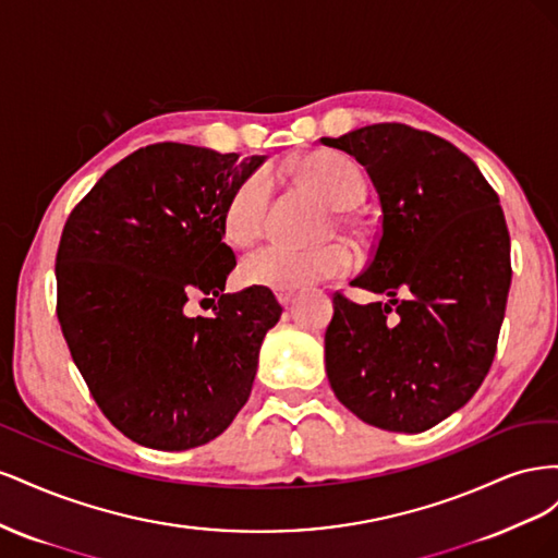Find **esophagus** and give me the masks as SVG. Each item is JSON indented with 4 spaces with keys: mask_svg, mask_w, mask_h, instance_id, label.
Listing matches in <instances>:
<instances>
[{
    "mask_svg": "<svg viewBox=\"0 0 558 558\" xmlns=\"http://www.w3.org/2000/svg\"><path fill=\"white\" fill-rule=\"evenodd\" d=\"M293 295H295L293 291H277V300L281 302V305H283V307H289V305H291V300H293Z\"/></svg>",
    "mask_w": 558,
    "mask_h": 558,
    "instance_id": "esophagus-1",
    "label": "esophagus"
}]
</instances>
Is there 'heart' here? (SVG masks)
<instances>
[{"mask_svg":"<svg viewBox=\"0 0 558 558\" xmlns=\"http://www.w3.org/2000/svg\"><path fill=\"white\" fill-rule=\"evenodd\" d=\"M295 172L302 183L310 185L335 209L359 207L367 195L363 170L342 154H312L298 162ZM272 193L275 181L267 170L253 172L238 183L223 209V232L232 244L246 246L260 238ZM351 265L353 256L344 244L293 248L275 242L248 253L240 265V277L248 286L291 291L340 277L349 272Z\"/></svg>","mask_w":558,"mask_h":558,"instance_id":"heart-1","label":"heart"}]
</instances>
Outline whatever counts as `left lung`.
Segmentation results:
<instances>
[{
	"label": "left lung",
	"mask_w": 558,
	"mask_h": 558,
	"mask_svg": "<svg viewBox=\"0 0 558 558\" xmlns=\"http://www.w3.org/2000/svg\"><path fill=\"white\" fill-rule=\"evenodd\" d=\"M318 142L373 179L379 234L351 286L391 298L356 305L332 295L328 381L365 424L424 433L477 393L496 356L512 281L498 195L463 150L410 125Z\"/></svg>",
	"instance_id": "8db88e82"
}]
</instances>
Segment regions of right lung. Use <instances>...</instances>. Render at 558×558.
Masks as SVG:
<instances>
[{"label": "right lung", "instance_id": "obj_1", "mask_svg": "<svg viewBox=\"0 0 558 558\" xmlns=\"http://www.w3.org/2000/svg\"><path fill=\"white\" fill-rule=\"evenodd\" d=\"M263 160L150 144L113 165L66 218L60 328L97 408L142 447L207 445L251 396L263 337L283 310L260 286L223 293L238 265L223 209ZM193 294L210 300L209 317L182 312Z\"/></svg>", "mask_w": 558, "mask_h": 558}]
</instances>
